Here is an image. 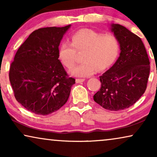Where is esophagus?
Masks as SVG:
<instances>
[{"instance_id":"34e87169","label":"esophagus","mask_w":157,"mask_h":157,"mask_svg":"<svg viewBox=\"0 0 157 157\" xmlns=\"http://www.w3.org/2000/svg\"><path fill=\"white\" fill-rule=\"evenodd\" d=\"M85 81V79L84 78H76V82L77 83H82V82H83V81Z\"/></svg>"}]
</instances>
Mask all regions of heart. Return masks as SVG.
I'll list each match as a JSON object with an SVG mask.
<instances>
[{"label": "heart", "instance_id": "heart-1", "mask_svg": "<svg viewBox=\"0 0 157 157\" xmlns=\"http://www.w3.org/2000/svg\"><path fill=\"white\" fill-rule=\"evenodd\" d=\"M77 52L84 53L83 63L72 68L71 74L77 77L90 76L97 69L104 70L114 63L119 55L120 42L113 34L81 29L73 34L71 43L64 41L59 46V58L66 67H74Z\"/></svg>", "mask_w": 157, "mask_h": 157}]
</instances>
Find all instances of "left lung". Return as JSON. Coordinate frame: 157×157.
I'll use <instances>...</instances> for the list:
<instances>
[{
	"label": "left lung",
	"instance_id": "8db88e82",
	"mask_svg": "<svg viewBox=\"0 0 157 157\" xmlns=\"http://www.w3.org/2000/svg\"><path fill=\"white\" fill-rule=\"evenodd\" d=\"M111 31L120 42L116 63L99 76L101 86L94 100L110 111L123 110L138 101L146 91L150 62L142 40L119 24H111Z\"/></svg>",
	"mask_w": 157,
	"mask_h": 157
}]
</instances>
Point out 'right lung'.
Instances as JSON below:
<instances>
[{
  "instance_id": "right-lung-1",
  "label": "right lung",
  "mask_w": 157,
  "mask_h": 157,
  "mask_svg": "<svg viewBox=\"0 0 157 157\" xmlns=\"http://www.w3.org/2000/svg\"><path fill=\"white\" fill-rule=\"evenodd\" d=\"M71 25L36 30L19 47L9 71L16 99L36 114L48 115L63 106L75 79L59 61V46Z\"/></svg>"
}]
</instances>
